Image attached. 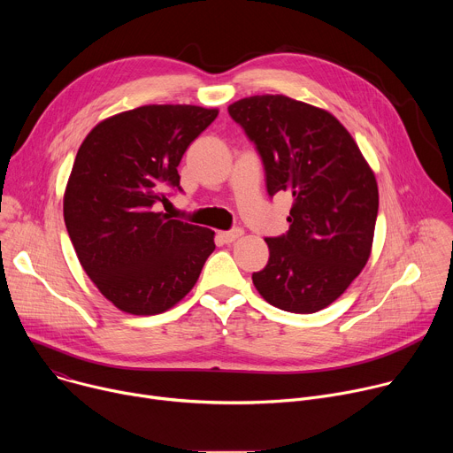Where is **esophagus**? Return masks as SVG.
I'll return each mask as SVG.
<instances>
[{"mask_svg": "<svg viewBox=\"0 0 453 453\" xmlns=\"http://www.w3.org/2000/svg\"><path fill=\"white\" fill-rule=\"evenodd\" d=\"M242 234H243V231H242L240 227H236V229H231V231H222V233H219V238H220L224 243H233V242L238 240Z\"/></svg>", "mask_w": 453, "mask_h": 453, "instance_id": "1", "label": "esophagus"}]
</instances>
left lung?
Segmentation results:
<instances>
[{"mask_svg": "<svg viewBox=\"0 0 453 453\" xmlns=\"http://www.w3.org/2000/svg\"><path fill=\"white\" fill-rule=\"evenodd\" d=\"M260 154L267 193L294 197L290 227L265 238L269 262L252 283L273 306L313 313L332 304L369 260L378 186L358 145L328 111L283 95L227 107Z\"/></svg>", "mask_w": 453, "mask_h": 453, "instance_id": "8db88e82", "label": "left lung"}]
</instances>
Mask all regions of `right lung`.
<instances>
[{
	"label": "right lung",
	"mask_w": 453,
	"mask_h": 453,
	"mask_svg": "<svg viewBox=\"0 0 453 453\" xmlns=\"http://www.w3.org/2000/svg\"><path fill=\"white\" fill-rule=\"evenodd\" d=\"M197 105H143L100 121L82 142L64 193L79 262L119 310L161 313L197 283L215 233L157 211L182 191V154L217 118Z\"/></svg>",
	"instance_id": "add662e5"
}]
</instances>
